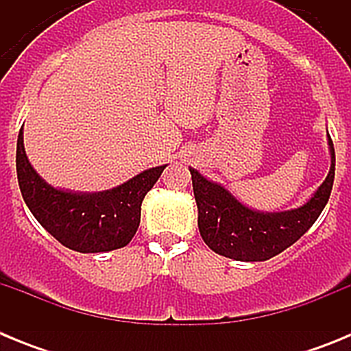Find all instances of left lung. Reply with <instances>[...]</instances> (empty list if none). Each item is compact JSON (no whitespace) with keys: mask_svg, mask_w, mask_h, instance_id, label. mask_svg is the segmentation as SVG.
<instances>
[{"mask_svg":"<svg viewBox=\"0 0 351 351\" xmlns=\"http://www.w3.org/2000/svg\"><path fill=\"white\" fill-rule=\"evenodd\" d=\"M330 170L304 206L283 213H260L241 204L221 184L190 169L198 207V230L218 255L239 262H263L297 243L327 206L334 184L336 153L328 137Z\"/></svg>","mask_w":351,"mask_h":351,"instance_id":"obj_1","label":"left lung"}]
</instances>
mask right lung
<instances>
[{"mask_svg": "<svg viewBox=\"0 0 351 351\" xmlns=\"http://www.w3.org/2000/svg\"><path fill=\"white\" fill-rule=\"evenodd\" d=\"M17 179L24 202L36 221L63 246L79 253L125 247L141 225L142 200L167 165L144 170L112 190L73 193L40 178L24 151L23 128L17 138Z\"/></svg>", "mask_w": 351, "mask_h": 351, "instance_id": "add662e5", "label": "right lung"}]
</instances>
